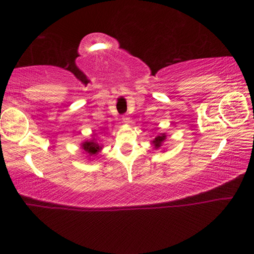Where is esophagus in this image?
<instances>
[{
  "instance_id": "1",
  "label": "esophagus",
  "mask_w": 254,
  "mask_h": 254,
  "mask_svg": "<svg viewBox=\"0 0 254 254\" xmlns=\"http://www.w3.org/2000/svg\"><path fill=\"white\" fill-rule=\"evenodd\" d=\"M122 120H123V122L126 123V124H127V123H129V120H130L129 115H128V114H124V115H123V117H122Z\"/></svg>"
}]
</instances>
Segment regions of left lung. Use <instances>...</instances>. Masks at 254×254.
<instances>
[{"mask_svg": "<svg viewBox=\"0 0 254 254\" xmlns=\"http://www.w3.org/2000/svg\"><path fill=\"white\" fill-rule=\"evenodd\" d=\"M165 137H166V135H165V134H162V135L157 136L156 139L152 141L153 145H155V148H159V147H160L161 144H162V142L165 140Z\"/></svg>", "mask_w": 254, "mask_h": 254, "instance_id": "8db88e82", "label": "left lung"}]
</instances>
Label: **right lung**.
Returning a JSON list of instances; mask_svg holds the SVG:
<instances>
[{
  "mask_svg": "<svg viewBox=\"0 0 254 254\" xmlns=\"http://www.w3.org/2000/svg\"><path fill=\"white\" fill-rule=\"evenodd\" d=\"M82 148L86 151L89 156H94L96 153L102 149L101 146H99L96 142L90 141V142H84L82 144Z\"/></svg>",
  "mask_w": 254,
  "mask_h": 254,
  "instance_id": "add662e5",
  "label": "right lung"
}]
</instances>
